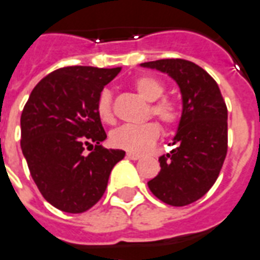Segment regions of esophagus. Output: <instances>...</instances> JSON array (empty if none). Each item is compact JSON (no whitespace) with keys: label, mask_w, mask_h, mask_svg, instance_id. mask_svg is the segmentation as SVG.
I'll return each instance as SVG.
<instances>
[{"label":"esophagus","mask_w":260,"mask_h":260,"mask_svg":"<svg viewBox=\"0 0 260 260\" xmlns=\"http://www.w3.org/2000/svg\"><path fill=\"white\" fill-rule=\"evenodd\" d=\"M128 158H132V160H138V158H141V154H138V153H134V152H127V154H126Z\"/></svg>","instance_id":"34e87169"}]
</instances>
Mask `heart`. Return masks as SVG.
Returning <instances> with one entry per match:
<instances>
[{
  "mask_svg": "<svg viewBox=\"0 0 260 260\" xmlns=\"http://www.w3.org/2000/svg\"><path fill=\"white\" fill-rule=\"evenodd\" d=\"M134 88L141 98L145 99L150 104V112L153 116L164 122L166 124H174L178 120V110L175 104L168 99H160L164 94V85L153 77H140L134 81ZM96 114L99 119L104 123H112L114 112H112L111 94L108 90H103L96 103ZM160 137V127L154 122L140 124V126H120L112 130L110 134V142L112 146L124 149L128 152L144 153L152 149L156 141Z\"/></svg>",
  "mask_w": 260,
  "mask_h": 260,
  "instance_id": "1",
  "label": "heart"
}]
</instances>
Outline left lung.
Masks as SVG:
<instances>
[{
    "mask_svg": "<svg viewBox=\"0 0 260 260\" xmlns=\"http://www.w3.org/2000/svg\"><path fill=\"white\" fill-rule=\"evenodd\" d=\"M140 66L170 76L180 89L183 110L172 138L176 148L158 157L161 170L148 187L162 202L186 206L210 190L224 164L226 106L217 82L192 62L158 59Z\"/></svg>",
    "mask_w": 260,
    "mask_h": 260,
    "instance_id": "1",
    "label": "left lung"
}]
</instances>
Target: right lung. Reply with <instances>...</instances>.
Returning <instances> with one entry per match:
<instances>
[{"label":"right lung","mask_w":260,"mask_h":260,"mask_svg":"<svg viewBox=\"0 0 260 260\" xmlns=\"http://www.w3.org/2000/svg\"><path fill=\"white\" fill-rule=\"evenodd\" d=\"M120 69H58L34 88L24 107V157L43 198L62 212L82 213L98 203L112 168L126 154L100 145L107 134L96 114L103 88ZM85 146L94 149L89 155L83 153Z\"/></svg>","instance_id":"add662e5"}]
</instances>
